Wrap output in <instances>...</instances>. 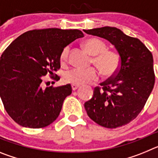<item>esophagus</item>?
I'll return each mask as SVG.
<instances>
[{
    "label": "esophagus",
    "mask_w": 158,
    "mask_h": 158,
    "mask_svg": "<svg viewBox=\"0 0 158 158\" xmlns=\"http://www.w3.org/2000/svg\"><path fill=\"white\" fill-rule=\"evenodd\" d=\"M79 86H80L79 85H75V84H72V85H71V87H72V89L73 90V91H74V90H76V89H77Z\"/></svg>",
    "instance_id": "1"
}]
</instances>
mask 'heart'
<instances>
[{"label":"heart","instance_id":"b5f03b06","mask_svg":"<svg viewBox=\"0 0 158 158\" xmlns=\"http://www.w3.org/2000/svg\"><path fill=\"white\" fill-rule=\"evenodd\" d=\"M84 47L92 56L93 62L98 67L101 73L106 76L113 74L118 69L119 65L118 55L114 51L106 50V44L97 38H90L84 43ZM69 54V47L63 49L61 54V62L66 61ZM99 73L95 68L89 69H73L67 71L63 75V81L65 83L84 85L97 80Z\"/></svg>","mask_w":158,"mask_h":158}]
</instances>
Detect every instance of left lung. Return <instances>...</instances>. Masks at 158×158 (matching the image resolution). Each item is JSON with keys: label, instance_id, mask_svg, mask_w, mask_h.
Returning <instances> with one entry per match:
<instances>
[{"label": "left lung", "instance_id": "8db88e82", "mask_svg": "<svg viewBox=\"0 0 158 158\" xmlns=\"http://www.w3.org/2000/svg\"><path fill=\"white\" fill-rule=\"evenodd\" d=\"M89 35L109 41L116 49L119 67L114 76L95 88L93 96L85 103L89 118L102 127L116 128L137 117L149 98L155 76L153 55L136 38L114 27L84 30Z\"/></svg>", "mask_w": 158, "mask_h": 158}]
</instances>
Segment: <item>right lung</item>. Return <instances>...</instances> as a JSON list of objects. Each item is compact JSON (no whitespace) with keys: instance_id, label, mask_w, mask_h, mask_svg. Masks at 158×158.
<instances>
[{"instance_id":"1","label":"right lung","mask_w":158,"mask_h":158,"mask_svg":"<svg viewBox=\"0 0 158 158\" xmlns=\"http://www.w3.org/2000/svg\"><path fill=\"white\" fill-rule=\"evenodd\" d=\"M82 37L83 32L77 29L29 31L16 38L3 52L0 96L8 114L19 125L41 128L58 118L72 88L68 84L43 89V78L59 69L63 49Z\"/></svg>"}]
</instances>
